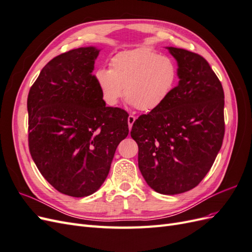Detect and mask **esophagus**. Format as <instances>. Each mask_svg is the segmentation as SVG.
<instances>
[{
	"label": "esophagus",
	"mask_w": 252,
	"mask_h": 252,
	"mask_svg": "<svg viewBox=\"0 0 252 252\" xmlns=\"http://www.w3.org/2000/svg\"><path fill=\"white\" fill-rule=\"evenodd\" d=\"M134 121H135V117L132 116V114H130V116L128 117V126H129V129L132 128V125L134 123Z\"/></svg>",
	"instance_id": "34e87169"
}]
</instances>
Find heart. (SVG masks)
<instances>
[{
    "label": "heart",
    "mask_w": 252,
    "mask_h": 252,
    "mask_svg": "<svg viewBox=\"0 0 252 252\" xmlns=\"http://www.w3.org/2000/svg\"><path fill=\"white\" fill-rule=\"evenodd\" d=\"M178 81V67L169 57L138 48L122 51L110 61V68L95 72L104 102L116 106L123 95L136 109L152 111L161 106Z\"/></svg>",
    "instance_id": "obj_1"
}]
</instances>
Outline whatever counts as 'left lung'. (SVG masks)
I'll return each instance as SVG.
<instances>
[{
  "label": "left lung",
  "instance_id": "1",
  "mask_svg": "<svg viewBox=\"0 0 252 252\" xmlns=\"http://www.w3.org/2000/svg\"><path fill=\"white\" fill-rule=\"evenodd\" d=\"M167 49L178 62V86L158 108L134 121L130 134L147 184L158 193L179 194L199 185L215 163L225 133V101L202 56Z\"/></svg>",
  "mask_w": 252,
  "mask_h": 252
}]
</instances>
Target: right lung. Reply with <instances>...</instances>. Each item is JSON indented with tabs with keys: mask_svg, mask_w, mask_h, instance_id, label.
<instances>
[{
	"mask_svg": "<svg viewBox=\"0 0 252 252\" xmlns=\"http://www.w3.org/2000/svg\"><path fill=\"white\" fill-rule=\"evenodd\" d=\"M95 47L72 49L44 66L28 94V146L37 169L59 192L83 197L101 187L127 111L107 107L93 74Z\"/></svg>",
	"mask_w": 252,
	"mask_h": 252,
	"instance_id": "add662e5",
	"label": "right lung"
}]
</instances>
